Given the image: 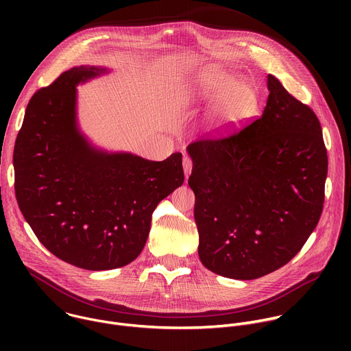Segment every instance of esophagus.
<instances>
[{
    "instance_id": "1",
    "label": "esophagus",
    "mask_w": 351,
    "mask_h": 351,
    "mask_svg": "<svg viewBox=\"0 0 351 351\" xmlns=\"http://www.w3.org/2000/svg\"><path fill=\"white\" fill-rule=\"evenodd\" d=\"M191 168H193V164H191V160L189 157H183V169H184V176H186V180L189 179L190 173H191Z\"/></svg>"
}]
</instances>
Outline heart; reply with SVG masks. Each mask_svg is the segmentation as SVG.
I'll return each mask as SVG.
<instances>
[{"mask_svg": "<svg viewBox=\"0 0 351 351\" xmlns=\"http://www.w3.org/2000/svg\"><path fill=\"white\" fill-rule=\"evenodd\" d=\"M191 103L214 104L223 97L219 106V115L228 122L240 119L256 104L253 87L240 82L239 76L217 68H207L198 72L189 84Z\"/></svg>", "mask_w": 351, "mask_h": 351, "instance_id": "b5f03b06", "label": "heart"}]
</instances>
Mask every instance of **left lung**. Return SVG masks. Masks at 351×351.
Instances as JSON below:
<instances>
[{
	"label": "left lung",
	"instance_id": "left-lung-1",
	"mask_svg": "<svg viewBox=\"0 0 351 351\" xmlns=\"http://www.w3.org/2000/svg\"><path fill=\"white\" fill-rule=\"evenodd\" d=\"M263 117L187 145L198 257L211 272L257 279L287 264L318 225L328 156L311 108L267 76Z\"/></svg>",
	"mask_w": 351,
	"mask_h": 351
}]
</instances>
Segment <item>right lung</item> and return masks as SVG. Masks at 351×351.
I'll use <instances>...</instances> for the list:
<instances>
[{
	"label": "right lung",
	"mask_w": 351,
	"mask_h": 351,
	"mask_svg": "<svg viewBox=\"0 0 351 351\" xmlns=\"http://www.w3.org/2000/svg\"><path fill=\"white\" fill-rule=\"evenodd\" d=\"M110 72L80 65L40 88L14 152L15 193L26 222L48 252L88 271L136 260L153 211L184 180L180 153L149 161L108 152L83 133L76 87Z\"/></svg>",
	"instance_id": "obj_1"
}]
</instances>
